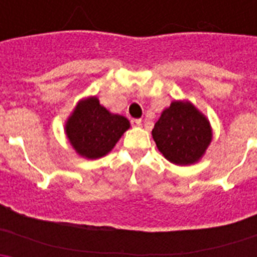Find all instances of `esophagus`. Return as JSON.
I'll return each mask as SVG.
<instances>
[{
  "instance_id": "1",
  "label": "esophagus",
  "mask_w": 257,
  "mask_h": 257,
  "mask_svg": "<svg viewBox=\"0 0 257 257\" xmlns=\"http://www.w3.org/2000/svg\"><path fill=\"white\" fill-rule=\"evenodd\" d=\"M131 124H133L134 127L142 126V119H140V118H131Z\"/></svg>"
}]
</instances>
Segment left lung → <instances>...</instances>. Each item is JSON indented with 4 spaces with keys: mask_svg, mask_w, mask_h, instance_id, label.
Masks as SVG:
<instances>
[{
    "mask_svg": "<svg viewBox=\"0 0 257 257\" xmlns=\"http://www.w3.org/2000/svg\"><path fill=\"white\" fill-rule=\"evenodd\" d=\"M157 148L175 165H192L203 156L212 138L210 123L192 104L174 101L152 131Z\"/></svg>",
    "mask_w": 257,
    "mask_h": 257,
    "instance_id": "1",
    "label": "left lung"
}]
</instances>
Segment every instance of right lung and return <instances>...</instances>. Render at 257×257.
Segmentation results:
<instances>
[{"label":"right lung","mask_w":257,"mask_h":257,"mask_svg":"<svg viewBox=\"0 0 257 257\" xmlns=\"http://www.w3.org/2000/svg\"><path fill=\"white\" fill-rule=\"evenodd\" d=\"M128 127L127 118L112 114L96 97H91L77 105L68 119L65 131L77 153L95 160L112 151Z\"/></svg>","instance_id":"add662e5"}]
</instances>
